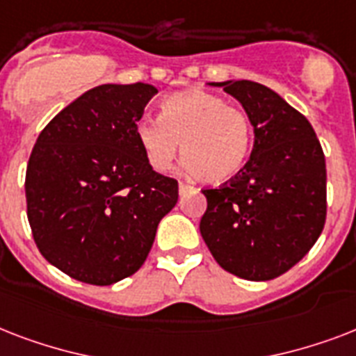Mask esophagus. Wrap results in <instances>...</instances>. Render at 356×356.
<instances>
[{
	"instance_id": "34e87169",
	"label": "esophagus",
	"mask_w": 356,
	"mask_h": 356,
	"mask_svg": "<svg viewBox=\"0 0 356 356\" xmlns=\"http://www.w3.org/2000/svg\"><path fill=\"white\" fill-rule=\"evenodd\" d=\"M190 190H192V186H190V184H186V183H179V194H181V195L188 194Z\"/></svg>"
}]
</instances>
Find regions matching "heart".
Segmentation results:
<instances>
[{"instance_id": "obj_1", "label": "heart", "mask_w": 356, "mask_h": 356, "mask_svg": "<svg viewBox=\"0 0 356 356\" xmlns=\"http://www.w3.org/2000/svg\"><path fill=\"white\" fill-rule=\"evenodd\" d=\"M134 133L155 172L172 170L183 144L188 172L216 184L240 175L253 147L248 114L205 90L168 96L161 103V118L140 120Z\"/></svg>"}]
</instances>
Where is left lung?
<instances>
[{
  "label": "left lung",
  "mask_w": 356,
  "mask_h": 356,
  "mask_svg": "<svg viewBox=\"0 0 356 356\" xmlns=\"http://www.w3.org/2000/svg\"><path fill=\"white\" fill-rule=\"evenodd\" d=\"M211 85L242 103L254 142L240 175L203 190L201 236L225 271L270 281L298 264L323 231V149L309 120L268 86L253 81Z\"/></svg>",
  "instance_id": "left-lung-1"
}]
</instances>
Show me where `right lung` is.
Returning <instances> with one entry per match:
<instances>
[{
	"mask_svg": "<svg viewBox=\"0 0 356 356\" xmlns=\"http://www.w3.org/2000/svg\"><path fill=\"white\" fill-rule=\"evenodd\" d=\"M156 92L145 83L96 86L36 138L27 218L42 257L72 279L108 286L133 275L177 203V181L147 164L134 133Z\"/></svg>",
	"mask_w": 356,
	"mask_h": 356,
	"instance_id": "add662e5",
	"label": "right lung"
}]
</instances>
